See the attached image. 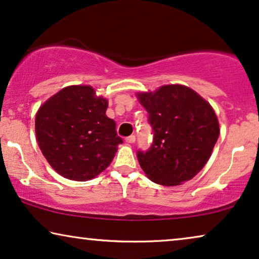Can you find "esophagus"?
Listing matches in <instances>:
<instances>
[{"label": "esophagus", "mask_w": 259, "mask_h": 259, "mask_svg": "<svg viewBox=\"0 0 259 259\" xmlns=\"http://www.w3.org/2000/svg\"><path fill=\"white\" fill-rule=\"evenodd\" d=\"M125 140H126V143H128V144L136 143V136H130V137H127Z\"/></svg>", "instance_id": "34e87169"}]
</instances>
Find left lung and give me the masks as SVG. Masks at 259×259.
<instances>
[{
    "mask_svg": "<svg viewBox=\"0 0 259 259\" xmlns=\"http://www.w3.org/2000/svg\"><path fill=\"white\" fill-rule=\"evenodd\" d=\"M148 113L153 143L138 151V161L152 182L179 185L201 171L219 137L213 108L199 94L182 84L162 86L154 93H139Z\"/></svg>",
    "mask_w": 259,
    "mask_h": 259,
    "instance_id": "8db88e82",
    "label": "left lung"
}]
</instances>
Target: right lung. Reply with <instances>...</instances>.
I'll use <instances>...</instances> for the list:
<instances>
[{
    "label": "right lung",
    "instance_id": "add662e5",
    "mask_svg": "<svg viewBox=\"0 0 259 259\" xmlns=\"http://www.w3.org/2000/svg\"><path fill=\"white\" fill-rule=\"evenodd\" d=\"M108 102L91 86H69L41 106L35 118L40 150L59 175L76 182L108 167L122 139L106 115Z\"/></svg>",
    "mask_w": 259,
    "mask_h": 259
}]
</instances>
